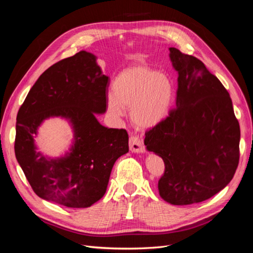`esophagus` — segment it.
Returning <instances> with one entry per match:
<instances>
[{"mask_svg": "<svg viewBox=\"0 0 253 253\" xmlns=\"http://www.w3.org/2000/svg\"><path fill=\"white\" fill-rule=\"evenodd\" d=\"M129 150L133 153H144V147L139 139V137L131 136L129 137Z\"/></svg>", "mask_w": 253, "mask_h": 253, "instance_id": "esophagus-1", "label": "esophagus"}]
</instances>
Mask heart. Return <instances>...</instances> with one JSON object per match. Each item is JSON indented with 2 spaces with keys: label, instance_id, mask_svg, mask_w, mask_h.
<instances>
[{
  "label": "heart",
  "instance_id": "heart-1",
  "mask_svg": "<svg viewBox=\"0 0 253 253\" xmlns=\"http://www.w3.org/2000/svg\"><path fill=\"white\" fill-rule=\"evenodd\" d=\"M106 98L112 116L120 118L131 109L129 118L140 128L154 127L169 115L175 99V83L169 75L148 66L122 71Z\"/></svg>",
  "mask_w": 253,
  "mask_h": 253
}]
</instances>
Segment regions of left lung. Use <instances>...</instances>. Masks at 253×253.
<instances>
[{"label":"left lung","instance_id":"obj_1","mask_svg":"<svg viewBox=\"0 0 253 253\" xmlns=\"http://www.w3.org/2000/svg\"><path fill=\"white\" fill-rule=\"evenodd\" d=\"M177 72L176 109L145 133L144 145L165 163L159 195L172 205L204 202L233 178L241 131L232 100L201 60L170 47Z\"/></svg>","mask_w":253,"mask_h":253}]
</instances>
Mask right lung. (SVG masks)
Returning a JSON list of instances; mask_svg holds the SVG:
<instances>
[{
    "mask_svg": "<svg viewBox=\"0 0 253 253\" xmlns=\"http://www.w3.org/2000/svg\"><path fill=\"white\" fill-rule=\"evenodd\" d=\"M109 81L97 57L81 50L51 65L30 88L17 116L14 153L42 200L87 208L104 195L115 162L128 152L126 129L105 127L96 118L106 111ZM55 117L69 121L74 138L64 156L49 158L37 151L34 137Z\"/></svg>",
    "mask_w": 253,
    "mask_h": 253,
    "instance_id": "1",
    "label": "right lung"
}]
</instances>
